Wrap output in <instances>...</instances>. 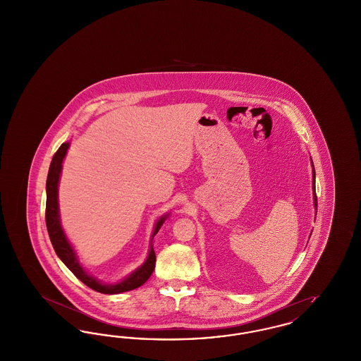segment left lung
I'll return each mask as SVG.
<instances>
[{
    "label": "left lung",
    "mask_w": 361,
    "mask_h": 361,
    "mask_svg": "<svg viewBox=\"0 0 361 361\" xmlns=\"http://www.w3.org/2000/svg\"><path fill=\"white\" fill-rule=\"evenodd\" d=\"M312 164V162H311ZM312 190H314V206L317 208V195H315V169L312 165Z\"/></svg>",
    "instance_id": "8db88e82"
}]
</instances>
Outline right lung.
<instances>
[{"label":"right lung","mask_w":361,"mask_h":361,"mask_svg":"<svg viewBox=\"0 0 361 361\" xmlns=\"http://www.w3.org/2000/svg\"><path fill=\"white\" fill-rule=\"evenodd\" d=\"M69 142L62 143L61 147L56 150V153L52 157L51 165L49 169V176H47V184H46V190H47V200H46V224H47V231L51 240L54 250L56 256L62 259V262L69 268L70 271L75 275L77 279H80L84 284H86L89 288L94 291L102 292V293H121V292L131 291L140 287L147 281V279L152 276L155 267V253L153 246L149 250V256L146 261L134 271L131 275L126 279H123L116 284H103L93 276L87 275L85 269L80 265L77 255L70 245L69 240L66 238L63 228L61 226V219H59V206H58V184H59V177L62 172V162L65 159V155L68 153L69 149ZM168 215H164L158 219L155 224L154 231L152 238H154L155 234L161 228L162 224Z\"/></svg>","instance_id":"right-lung-1"}]
</instances>
